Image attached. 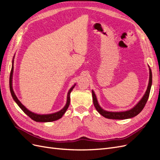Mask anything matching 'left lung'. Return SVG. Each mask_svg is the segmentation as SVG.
<instances>
[{
	"instance_id": "left-lung-1",
	"label": "left lung",
	"mask_w": 160,
	"mask_h": 160,
	"mask_svg": "<svg viewBox=\"0 0 160 160\" xmlns=\"http://www.w3.org/2000/svg\"><path fill=\"white\" fill-rule=\"evenodd\" d=\"M152 83V70L149 68V83L147 90L145 93L142 99L140 100L138 104L134 106V107L131 109L130 110L125 111H121V112H111V111H107L103 109L100 107V105L98 103V101L97 100L96 95L94 93V91L92 90V97H93V101L95 109L97 111L105 118L111 119H126L129 118H132L138 115L142 109L144 108L145 105H146L148 99L149 98V95L150 93V89H151Z\"/></svg>"
}]
</instances>
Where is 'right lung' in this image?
I'll use <instances>...</instances> for the list:
<instances>
[{
	"instance_id": "obj_1",
	"label": "right lung",
	"mask_w": 160,
	"mask_h": 160,
	"mask_svg": "<svg viewBox=\"0 0 160 160\" xmlns=\"http://www.w3.org/2000/svg\"><path fill=\"white\" fill-rule=\"evenodd\" d=\"M13 61H12V69H11V75H10V90H11V95L13 99L17 103V105L19 106V108H20L24 111V113H25L28 116V117L31 118L32 120L35 121V122H53V121H56L57 119L61 118L62 116L65 114V111L69 108V104H70V94H71V92L72 91V90L73 89V88H75V84L69 89L68 93H67V103H66L65 107L61 110L58 111V112L51 113V114H47V115H39V114H36L35 113H32L29 110H28L25 107V106H24L21 103V101L18 99L16 95L14 94V92L12 89V72H13V62H14Z\"/></svg>"
}]
</instances>
